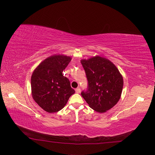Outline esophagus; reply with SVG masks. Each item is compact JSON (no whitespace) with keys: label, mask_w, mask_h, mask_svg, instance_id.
<instances>
[{"label":"esophagus","mask_w":155,"mask_h":155,"mask_svg":"<svg viewBox=\"0 0 155 155\" xmlns=\"http://www.w3.org/2000/svg\"><path fill=\"white\" fill-rule=\"evenodd\" d=\"M75 91H76V93H81V88L79 87L75 89Z\"/></svg>","instance_id":"1"}]
</instances>
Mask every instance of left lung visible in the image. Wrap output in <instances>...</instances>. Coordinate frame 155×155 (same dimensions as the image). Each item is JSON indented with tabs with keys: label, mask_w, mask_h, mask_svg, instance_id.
Wrapping results in <instances>:
<instances>
[{
	"label": "left lung",
	"mask_w": 155,
	"mask_h": 155,
	"mask_svg": "<svg viewBox=\"0 0 155 155\" xmlns=\"http://www.w3.org/2000/svg\"><path fill=\"white\" fill-rule=\"evenodd\" d=\"M88 89L82 96L89 107L99 113L110 110L120 100L123 77L113 62L99 55L82 59Z\"/></svg>",
	"instance_id": "left-lung-1"
}]
</instances>
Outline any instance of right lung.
I'll use <instances>...</instances> for the list:
<instances>
[{"label": "right lung", "instance_id": "obj_1", "mask_svg": "<svg viewBox=\"0 0 155 155\" xmlns=\"http://www.w3.org/2000/svg\"><path fill=\"white\" fill-rule=\"evenodd\" d=\"M72 58L58 54L50 56L39 64L31 76V94L34 101L48 113L61 110L75 91L62 74Z\"/></svg>", "mask_w": 155, "mask_h": 155}]
</instances>
